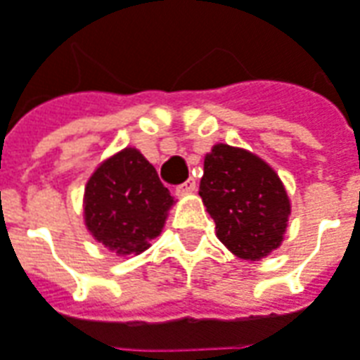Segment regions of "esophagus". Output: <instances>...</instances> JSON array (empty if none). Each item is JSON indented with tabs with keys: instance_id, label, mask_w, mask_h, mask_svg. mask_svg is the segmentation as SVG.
<instances>
[{
	"instance_id": "1",
	"label": "esophagus",
	"mask_w": 360,
	"mask_h": 360,
	"mask_svg": "<svg viewBox=\"0 0 360 360\" xmlns=\"http://www.w3.org/2000/svg\"><path fill=\"white\" fill-rule=\"evenodd\" d=\"M195 188H197V181L188 179V181H185L183 185H179V187H177V193H179V195H185V193H193Z\"/></svg>"
}]
</instances>
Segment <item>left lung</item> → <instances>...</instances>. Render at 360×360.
Returning a JSON list of instances; mask_svg holds the SVG:
<instances>
[{"label":"left lung","mask_w":360,"mask_h":360,"mask_svg":"<svg viewBox=\"0 0 360 360\" xmlns=\"http://www.w3.org/2000/svg\"><path fill=\"white\" fill-rule=\"evenodd\" d=\"M198 195L233 255L255 261L281 245L290 202L278 175L257 155L216 144L205 158Z\"/></svg>","instance_id":"left-lung-1"}]
</instances>
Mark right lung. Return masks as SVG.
Instances as JSON below:
<instances>
[{"mask_svg":"<svg viewBox=\"0 0 360 360\" xmlns=\"http://www.w3.org/2000/svg\"><path fill=\"white\" fill-rule=\"evenodd\" d=\"M173 205L154 165L134 148L103 162L85 187V226L105 248L132 255L150 248Z\"/></svg>","mask_w":360,"mask_h":360,"instance_id":"right-lung-1","label":"right lung"}]
</instances>
